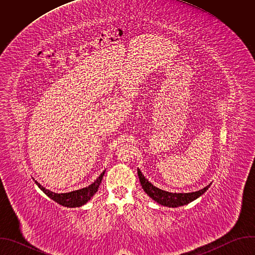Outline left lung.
Listing matches in <instances>:
<instances>
[{
	"label": "left lung",
	"instance_id": "8db88e82",
	"mask_svg": "<svg viewBox=\"0 0 255 255\" xmlns=\"http://www.w3.org/2000/svg\"><path fill=\"white\" fill-rule=\"evenodd\" d=\"M137 173L144 192L158 204L165 207H170V208H176V207L190 204L191 202L201 197L211 186L210 184L206 188L193 193H169V192L160 190L154 187L151 183H149L148 179L145 178V176L142 174L139 168H137Z\"/></svg>",
	"mask_w": 255,
	"mask_h": 255
}]
</instances>
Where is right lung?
<instances>
[{"label":"right lung","mask_w":255,"mask_h":255,"mask_svg":"<svg viewBox=\"0 0 255 255\" xmlns=\"http://www.w3.org/2000/svg\"><path fill=\"white\" fill-rule=\"evenodd\" d=\"M104 170L100 176L94 181L92 185H90L87 188L81 189V190H77L74 192H69V193H63V194H57V193H53L45 188H43L37 180H35V184L38 186V188L47 196L49 197L51 200H53L54 202H56L57 204L64 206V207H68V208H76V207H81L85 204H87L91 198L98 192V189L102 183L103 176L105 174Z\"/></svg>","instance_id":"add662e5"}]
</instances>
